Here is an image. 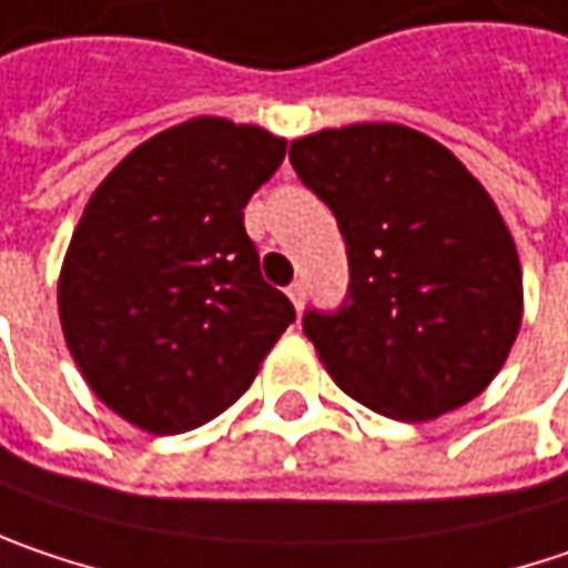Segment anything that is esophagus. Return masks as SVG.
<instances>
[{
	"instance_id": "1",
	"label": "esophagus",
	"mask_w": 568,
	"mask_h": 568,
	"mask_svg": "<svg viewBox=\"0 0 568 568\" xmlns=\"http://www.w3.org/2000/svg\"><path fill=\"white\" fill-rule=\"evenodd\" d=\"M287 297H291V304L297 306V310H304V301H306L304 281H294V284L287 287Z\"/></svg>"
}]
</instances>
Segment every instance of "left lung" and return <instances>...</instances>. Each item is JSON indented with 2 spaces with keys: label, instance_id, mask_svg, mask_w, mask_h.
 <instances>
[{
  "label": "left lung",
  "instance_id": "obj_1",
  "mask_svg": "<svg viewBox=\"0 0 568 568\" xmlns=\"http://www.w3.org/2000/svg\"><path fill=\"white\" fill-rule=\"evenodd\" d=\"M348 248L339 313H306L329 378L394 420H436L495 382L524 320L517 245L488 190L436 139L355 122L291 142Z\"/></svg>",
  "mask_w": 568,
  "mask_h": 568
}]
</instances>
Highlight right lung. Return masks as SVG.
I'll use <instances>...</instances> for the list:
<instances>
[{
	"label": "right lung",
	"instance_id": "right-lung-1",
	"mask_svg": "<svg viewBox=\"0 0 568 568\" xmlns=\"http://www.w3.org/2000/svg\"><path fill=\"white\" fill-rule=\"evenodd\" d=\"M284 151L262 125L186 119L129 151L73 229L63 339L90 390L144 433L220 417L294 323L242 223Z\"/></svg>",
	"mask_w": 568,
	"mask_h": 568
}]
</instances>
